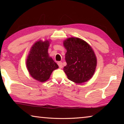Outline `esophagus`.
Wrapping results in <instances>:
<instances>
[{
  "mask_svg": "<svg viewBox=\"0 0 124 124\" xmlns=\"http://www.w3.org/2000/svg\"><path fill=\"white\" fill-rule=\"evenodd\" d=\"M58 66H59V67H60V68H62V67H63V64H62V62H58Z\"/></svg>",
  "mask_w": 124,
  "mask_h": 124,
  "instance_id": "obj_1",
  "label": "esophagus"
}]
</instances>
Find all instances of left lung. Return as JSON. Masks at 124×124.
Instances as JSON below:
<instances>
[{"label": "left lung", "mask_w": 124, "mask_h": 124, "mask_svg": "<svg viewBox=\"0 0 124 124\" xmlns=\"http://www.w3.org/2000/svg\"><path fill=\"white\" fill-rule=\"evenodd\" d=\"M67 50L64 72L69 80L81 84L93 76L97 66V58L89 44L78 38L72 37L63 41Z\"/></svg>", "instance_id": "1"}]
</instances>
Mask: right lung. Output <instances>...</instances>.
<instances>
[{"label":"right lung","mask_w":124,"mask_h":124,"mask_svg":"<svg viewBox=\"0 0 124 124\" xmlns=\"http://www.w3.org/2000/svg\"><path fill=\"white\" fill-rule=\"evenodd\" d=\"M50 41H37L31 47L26 60V66L33 78L39 82H45L50 78L52 72L58 68L48 54Z\"/></svg>","instance_id":"obj_1"}]
</instances>
